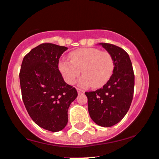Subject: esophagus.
<instances>
[{
  "instance_id": "34e87169",
  "label": "esophagus",
  "mask_w": 159,
  "mask_h": 159,
  "mask_svg": "<svg viewBox=\"0 0 159 159\" xmlns=\"http://www.w3.org/2000/svg\"><path fill=\"white\" fill-rule=\"evenodd\" d=\"M77 90H78V94H83L84 93V91L83 90H81V89L77 88Z\"/></svg>"
}]
</instances>
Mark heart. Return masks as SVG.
I'll return each instance as SVG.
<instances>
[{"label":"heart","mask_w":159,"mask_h":159,"mask_svg":"<svg viewBox=\"0 0 159 159\" xmlns=\"http://www.w3.org/2000/svg\"><path fill=\"white\" fill-rule=\"evenodd\" d=\"M70 61L62 60L59 62V70L69 84H73L81 75L83 87L91 85L99 88L105 85L112 75L114 60L109 52L101 51L94 48H81L69 53Z\"/></svg>","instance_id":"obj_1"}]
</instances>
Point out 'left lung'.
Segmentation results:
<instances>
[{"mask_svg":"<svg viewBox=\"0 0 159 159\" xmlns=\"http://www.w3.org/2000/svg\"><path fill=\"white\" fill-rule=\"evenodd\" d=\"M99 44L112 57L114 71L102 88L85 94L91 119L99 126L111 127L121 121L130 109L134 90V69L125 50L111 43Z\"/></svg>","mask_w":159,"mask_h":159,"instance_id":"8db88e82","label":"left lung"}]
</instances>
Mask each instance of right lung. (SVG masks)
<instances>
[{
	"label": "right lung",
	"mask_w": 159,
	"mask_h": 159,
	"mask_svg": "<svg viewBox=\"0 0 159 159\" xmlns=\"http://www.w3.org/2000/svg\"><path fill=\"white\" fill-rule=\"evenodd\" d=\"M67 49L41 43L26 54L21 66L20 87L26 110L34 123L52 132L66 126L68 109L78 96L59 70V60Z\"/></svg>",
	"instance_id": "obj_1"
}]
</instances>
